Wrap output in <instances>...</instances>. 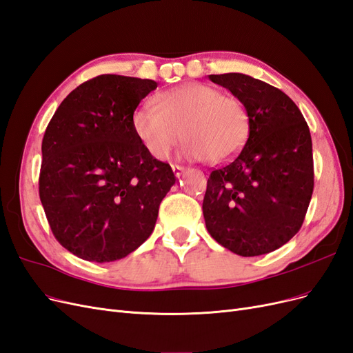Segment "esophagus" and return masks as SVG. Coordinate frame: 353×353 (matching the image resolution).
<instances>
[{
  "label": "esophagus",
  "instance_id": "34e87169",
  "mask_svg": "<svg viewBox=\"0 0 353 353\" xmlns=\"http://www.w3.org/2000/svg\"><path fill=\"white\" fill-rule=\"evenodd\" d=\"M172 170H174V175L176 178H179V176H183V174L185 172V168L184 166H179V165H174Z\"/></svg>",
  "mask_w": 353,
  "mask_h": 353
}]
</instances>
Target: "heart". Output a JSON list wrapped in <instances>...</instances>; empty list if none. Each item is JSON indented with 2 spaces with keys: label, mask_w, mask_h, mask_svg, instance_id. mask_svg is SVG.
<instances>
[{
  "label": "heart",
  "mask_w": 353,
  "mask_h": 353,
  "mask_svg": "<svg viewBox=\"0 0 353 353\" xmlns=\"http://www.w3.org/2000/svg\"><path fill=\"white\" fill-rule=\"evenodd\" d=\"M132 126L148 154L157 160L166 159L183 137L185 157L219 163L244 144L249 114L239 99L193 82L159 94L154 109L134 113Z\"/></svg>",
  "instance_id": "b5f03b06"
}]
</instances>
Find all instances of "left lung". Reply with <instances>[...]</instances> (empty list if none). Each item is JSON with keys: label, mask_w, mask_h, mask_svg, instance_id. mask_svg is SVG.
<instances>
[{"label": "left lung", "mask_w": 353, "mask_h": 353, "mask_svg": "<svg viewBox=\"0 0 353 353\" xmlns=\"http://www.w3.org/2000/svg\"><path fill=\"white\" fill-rule=\"evenodd\" d=\"M249 114L241 152L212 170L203 199L210 236L240 256L274 252L301 230L314 191L312 140L281 90L244 73L209 74Z\"/></svg>", "instance_id": "obj_1"}]
</instances>
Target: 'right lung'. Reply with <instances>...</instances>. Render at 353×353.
<instances>
[{"instance_id": "right-lung-1", "label": "right lung", "mask_w": 353, "mask_h": 353, "mask_svg": "<svg viewBox=\"0 0 353 353\" xmlns=\"http://www.w3.org/2000/svg\"><path fill=\"white\" fill-rule=\"evenodd\" d=\"M156 88L152 79L100 74L74 88L47 126L39 199L57 241L83 261H119L140 248L175 184L132 126Z\"/></svg>"}]
</instances>
